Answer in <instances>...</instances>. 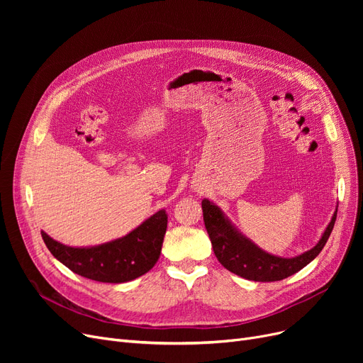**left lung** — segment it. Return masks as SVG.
<instances>
[{"mask_svg": "<svg viewBox=\"0 0 363 363\" xmlns=\"http://www.w3.org/2000/svg\"><path fill=\"white\" fill-rule=\"evenodd\" d=\"M204 225L208 237H211L213 252L223 268L230 272L257 282H272L289 278L293 274L309 264L327 244L337 219V208L331 222L322 233L319 241L311 250L294 257H281L262 250L257 244L247 238L238 228L231 222L222 208L204 199L201 201Z\"/></svg>", "mask_w": 363, "mask_h": 363, "instance_id": "left-lung-1", "label": "left lung"}]
</instances>
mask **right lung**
<instances>
[{
    "instance_id": "add662e5",
    "label": "right lung",
    "mask_w": 363,
    "mask_h": 363,
    "mask_svg": "<svg viewBox=\"0 0 363 363\" xmlns=\"http://www.w3.org/2000/svg\"><path fill=\"white\" fill-rule=\"evenodd\" d=\"M167 228L164 208L125 237L91 247H72L41 231L51 255L72 272L99 282L122 284L147 274L160 257Z\"/></svg>"
}]
</instances>
